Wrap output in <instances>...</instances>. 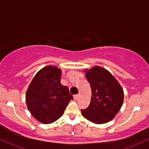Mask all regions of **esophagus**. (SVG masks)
Wrapping results in <instances>:
<instances>
[{
    "label": "esophagus",
    "instance_id": "1",
    "mask_svg": "<svg viewBox=\"0 0 149 149\" xmlns=\"http://www.w3.org/2000/svg\"><path fill=\"white\" fill-rule=\"evenodd\" d=\"M78 97H79V95H78V94L74 95V96H73V98H74L75 101H77V100L78 99Z\"/></svg>",
    "mask_w": 149,
    "mask_h": 149
}]
</instances>
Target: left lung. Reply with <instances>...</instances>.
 Segmentation results:
<instances>
[{
    "mask_svg": "<svg viewBox=\"0 0 149 149\" xmlns=\"http://www.w3.org/2000/svg\"><path fill=\"white\" fill-rule=\"evenodd\" d=\"M84 72L90 84L92 97L89 107L81 110L82 116L96 124L109 122L122 106L123 88L110 71L99 66Z\"/></svg>",
    "mask_w": 149,
    "mask_h": 149,
    "instance_id": "left-lung-1",
    "label": "left lung"
}]
</instances>
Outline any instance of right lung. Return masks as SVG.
Masks as SVG:
<instances>
[{"mask_svg": "<svg viewBox=\"0 0 149 149\" xmlns=\"http://www.w3.org/2000/svg\"><path fill=\"white\" fill-rule=\"evenodd\" d=\"M62 71L55 66H46L36 73L27 89L26 105L37 121L48 124L64 114L73 99L67 86L61 84Z\"/></svg>", "mask_w": 149, "mask_h": 149, "instance_id": "right-lung-1", "label": "right lung"}]
</instances>
